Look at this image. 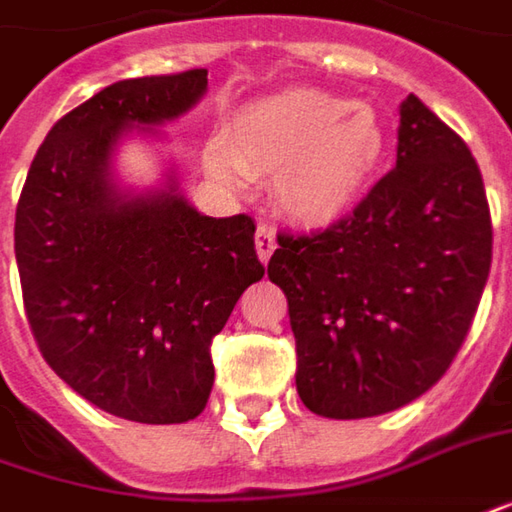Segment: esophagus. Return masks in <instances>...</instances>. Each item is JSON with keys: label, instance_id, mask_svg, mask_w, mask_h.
Returning <instances> with one entry per match:
<instances>
[{"label": "esophagus", "instance_id": "1", "mask_svg": "<svg viewBox=\"0 0 512 512\" xmlns=\"http://www.w3.org/2000/svg\"><path fill=\"white\" fill-rule=\"evenodd\" d=\"M255 249H257V257H260V263H269V257L274 255V249H277V235H274V229L266 227V224H260V227H257Z\"/></svg>", "mask_w": 512, "mask_h": 512}]
</instances>
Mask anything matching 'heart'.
I'll list each match as a JSON object with an SVG mask.
<instances>
[{"instance_id":"heart-1","label":"heart","mask_w":512,"mask_h":512,"mask_svg":"<svg viewBox=\"0 0 512 512\" xmlns=\"http://www.w3.org/2000/svg\"><path fill=\"white\" fill-rule=\"evenodd\" d=\"M387 154L378 111L322 89H285L235 111L210 142L204 165L241 187L271 176V196L291 224L325 229L370 193Z\"/></svg>"}]
</instances>
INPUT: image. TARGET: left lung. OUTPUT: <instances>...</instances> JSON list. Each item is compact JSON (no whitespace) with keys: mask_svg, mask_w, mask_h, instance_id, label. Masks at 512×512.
I'll list each match as a JSON object with an SVG mask.
<instances>
[{"mask_svg":"<svg viewBox=\"0 0 512 512\" xmlns=\"http://www.w3.org/2000/svg\"><path fill=\"white\" fill-rule=\"evenodd\" d=\"M277 241L269 280L288 300L297 392L316 415L358 420L443 378L488 283L493 229L468 145L409 95L395 168L353 215Z\"/></svg>","mask_w":512,"mask_h":512,"instance_id":"obj_1","label":"left lung"}]
</instances>
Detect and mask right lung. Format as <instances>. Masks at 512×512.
<instances>
[{"label": "right lung", "instance_id": "add662e5", "mask_svg": "<svg viewBox=\"0 0 512 512\" xmlns=\"http://www.w3.org/2000/svg\"><path fill=\"white\" fill-rule=\"evenodd\" d=\"M204 95L207 69L111 83L52 125L16 207L24 311L41 356L123 420L168 426L204 412L212 339L266 271L255 221L198 212L176 165L145 190L117 176L125 139H159Z\"/></svg>", "mask_w": 512, "mask_h": 512}]
</instances>
